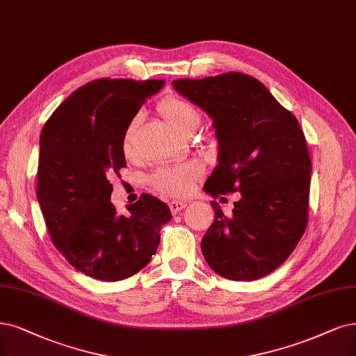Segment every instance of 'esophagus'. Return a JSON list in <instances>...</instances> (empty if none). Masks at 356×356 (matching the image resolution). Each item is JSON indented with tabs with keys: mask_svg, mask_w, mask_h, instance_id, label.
Returning a JSON list of instances; mask_svg holds the SVG:
<instances>
[{
	"mask_svg": "<svg viewBox=\"0 0 356 356\" xmlns=\"http://www.w3.org/2000/svg\"><path fill=\"white\" fill-rule=\"evenodd\" d=\"M188 204L186 202H183V201H171L170 204H168V207H170V211L173 213V214H177L179 211H181L183 208H185Z\"/></svg>",
	"mask_w": 356,
	"mask_h": 356,
	"instance_id": "esophagus-1",
	"label": "esophagus"
}]
</instances>
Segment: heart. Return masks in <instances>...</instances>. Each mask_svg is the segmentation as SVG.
Returning a JSON list of instances; mask_svg holds the SVG:
<instances>
[{
    "instance_id": "1",
    "label": "heart",
    "mask_w": 356,
    "mask_h": 356,
    "mask_svg": "<svg viewBox=\"0 0 356 356\" xmlns=\"http://www.w3.org/2000/svg\"><path fill=\"white\" fill-rule=\"evenodd\" d=\"M160 111L168 122V124L181 135H185L189 130L195 129L200 122V114L196 108L191 102L181 98H165L160 104ZM136 124L138 118H135L127 126L123 135V152L126 155H131V151H134V134ZM201 175L202 167L195 161H188L179 165L158 168L155 173H152L149 181L156 191L163 193H167L170 196H185L193 189L196 180L201 177Z\"/></svg>"
}]
</instances>
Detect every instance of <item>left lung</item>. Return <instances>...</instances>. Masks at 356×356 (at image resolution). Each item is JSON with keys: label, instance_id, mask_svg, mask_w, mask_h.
Masks as SVG:
<instances>
[{"label": "left lung", "instance_id": "1", "mask_svg": "<svg viewBox=\"0 0 356 356\" xmlns=\"http://www.w3.org/2000/svg\"><path fill=\"white\" fill-rule=\"evenodd\" d=\"M213 118L218 164L204 189L241 192L233 214L211 201L216 218L201 242L221 277L251 282L291 257L308 225L311 158L296 117L255 77L229 72L171 82Z\"/></svg>", "mask_w": 356, "mask_h": 356}]
</instances>
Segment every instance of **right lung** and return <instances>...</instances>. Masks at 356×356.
<instances>
[{
    "label": "right lung",
    "instance_id": "obj_1",
    "mask_svg": "<svg viewBox=\"0 0 356 356\" xmlns=\"http://www.w3.org/2000/svg\"><path fill=\"white\" fill-rule=\"evenodd\" d=\"M164 83L97 79L61 102L41 131L38 202L60 254L89 277L118 282L140 271L171 220L168 205L147 193L118 216L108 180L126 167L127 126Z\"/></svg>",
    "mask_w": 356,
    "mask_h": 356
}]
</instances>
